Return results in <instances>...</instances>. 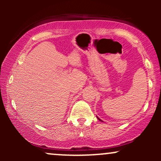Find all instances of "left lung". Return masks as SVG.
I'll return each mask as SVG.
<instances>
[{"label": "left lung", "instance_id": "obj_1", "mask_svg": "<svg viewBox=\"0 0 161 161\" xmlns=\"http://www.w3.org/2000/svg\"><path fill=\"white\" fill-rule=\"evenodd\" d=\"M97 119H99V120H100V121H102V120H101V119H99V118H98V117H97Z\"/></svg>", "mask_w": 161, "mask_h": 161}]
</instances>
